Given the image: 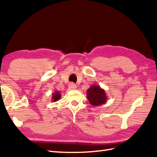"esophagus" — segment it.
<instances>
[{
    "label": "esophagus",
    "mask_w": 157,
    "mask_h": 157,
    "mask_svg": "<svg viewBox=\"0 0 157 157\" xmlns=\"http://www.w3.org/2000/svg\"><path fill=\"white\" fill-rule=\"evenodd\" d=\"M69 88L70 89H75L77 88V86L75 84H73V83L71 82L69 84Z\"/></svg>",
    "instance_id": "obj_1"
}]
</instances>
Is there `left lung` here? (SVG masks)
Here are the masks:
<instances>
[{
	"mask_svg": "<svg viewBox=\"0 0 157 157\" xmlns=\"http://www.w3.org/2000/svg\"><path fill=\"white\" fill-rule=\"evenodd\" d=\"M86 94L89 102L92 106H100L107 102L108 98L105 90L98 85H92Z\"/></svg>",
	"mask_w": 157,
	"mask_h": 157,
	"instance_id": "obj_1",
	"label": "left lung"
}]
</instances>
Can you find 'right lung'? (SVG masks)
<instances>
[{
  "instance_id": "obj_1",
  "label": "right lung",
  "mask_w": 157,
  "mask_h": 157,
  "mask_svg": "<svg viewBox=\"0 0 157 157\" xmlns=\"http://www.w3.org/2000/svg\"><path fill=\"white\" fill-rule=\"evenodd\" d=\"M61 97V93H60L59 91H55L54 93L52 94V102H56L60 100Z\"/></svg>"
}]
</instances>
